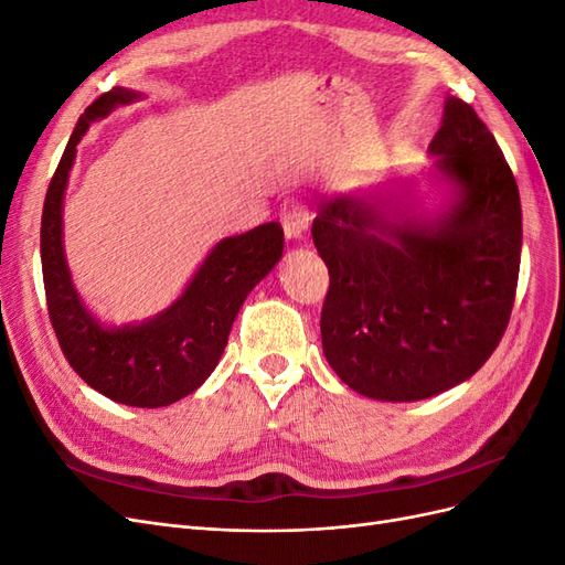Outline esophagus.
<instances>
[{"instance_id":"34e87169","label":"esophagus","mask_w":565,"mask_h":565,"mask_svg":"<svg viewBox=\"0 0 565 565\" xmlns=\"http://www.w3.org/2000/svg\"><path fill=\"white\" fill-rule=\"evenodd\" d=\"M309 210L299 200H287L282 204V231L287 241H301L309 228Z\"/></svg>"}]
</instances>
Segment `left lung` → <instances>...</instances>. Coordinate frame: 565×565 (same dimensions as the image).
<instances>
[{
    "instance_id": "obj_1",
    "label": "left lung",
    "mask_w": 565,
    "mask_h": 565,
    "mask_svg": "<svg viewBox=\"0 0 565 565\" xmlns=\"http://www.w3.org/2000/svg\"><path fill=\"white\" fill-rule=\"evenodd\" d=\"M429 152L452 183L440 214L391 216L365 195L322 198L313 243L330 270L322 353L367 398L448 391L498 349L516 297L521 198L476 110L450 96Z\"/></svg>"
}]
</instances>
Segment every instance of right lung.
<instances>
[{
  "label": "right lung",
  "mask_w": 565,
  "mask_h": 565,
  "mask_svg": "<svg viewBox=\"0 0 565 565\" xmlns=\"http://www.w3.org/2000/svg\"><path fill=\"white\" fill-rule=\"evenodd\" d=\"M125 87L98 96L77 119L49 183L42 212V273L49 318L67 363L106 398L131 407H164L204 384L228 344L243 301L282 256L276 221L224 237L207 254L181 297L158 316L106 328L82 303L63 252V198L77 143L94 119L139 100Z\"/></svg>",
  "instance_id": "obj_1"
}]
</instances>
